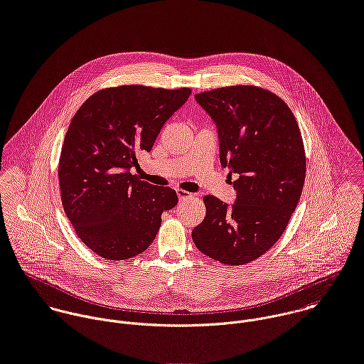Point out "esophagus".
<instances>
[{"label": "esophagus", "mask_w": 364, "mask_h": 364, "mask_svg": "<svg viewBox=\"0 0 364 364\" xmlns=\"http://www.w3.org/2000/svg\"><path fill=\"white\" fill-rule=\"evenodd\" d=\"M177 197H178L180 201H183V200H187V198L193 197V194H190V193H187L184 190H177Z\"/></svg>", "instance_id": "34e87169"}]
</instances>
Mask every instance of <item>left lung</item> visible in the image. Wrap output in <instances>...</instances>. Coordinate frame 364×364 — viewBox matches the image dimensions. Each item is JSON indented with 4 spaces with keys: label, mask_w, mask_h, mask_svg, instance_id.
I'll use <instances>...</instances> for the list:
<instances>
[{
    "label": "left lung",
    "mask_w": 364,
    "mask_h": 364,
    "mask_svg": "<svg viewBox=\"0 0 364 364\" xmlns=\"http://www.w3.org/2000/svg\"><path fill=\"white\" fill-rule=\"evenodd\" d=\"M211 117L220 163L228 167L235 201L205 196L204 220L194 227L196 247L227 266L250 263L282 237L306 177L301 133L289 105L269 90L232 85L196 94Z\"/></svg>",
    "instance_id": "obj_1"
}]
</instances>
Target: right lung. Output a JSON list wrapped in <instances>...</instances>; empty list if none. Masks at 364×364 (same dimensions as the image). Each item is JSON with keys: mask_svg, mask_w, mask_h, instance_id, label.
<instances>
[{"mask_svg": "<svg viewBox=\"0 0 364 364\" xmlns=\"http://www.w3.org/2000/svg\"><path fill=\"white\" fill-rule=\"evenodd\" d=\"M191 90L121 85L92 94L64 137L58 178L64 211L82 243L107 260L132 259L153 243L161 214L178 198L130 170L151 151Z\"/></svg>", "mask_w": 364, "mask_h": 364, "instance_id": "right-lung-1", "label": "right lung"}]
</instances>
